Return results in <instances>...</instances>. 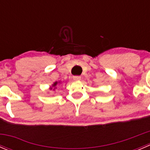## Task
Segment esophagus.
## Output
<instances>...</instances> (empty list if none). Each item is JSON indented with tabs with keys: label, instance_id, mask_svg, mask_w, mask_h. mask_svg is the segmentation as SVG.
Wrapping results in <instances>:
<instances>
[{
	"label": "esophagus",
	"instance_id": "34e87169",
	"mask_svg": "<svg viewBox=\"0 0 150 150\" xmlns=\"http://www.w3.org/2000/svg\"><path fill=\"white\" fill-rule=\"evenodd\" d=\"M73 80L75 81H79L81 80V76H74Z\"/></svg>",
	"mask_w": 150,
	"mask_h": 150
}]
</instances>
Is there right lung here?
<instances>
[{
  "mask_svg": "<svg viewBox=\"0 0 150 150\" xmlns=\"http://www.w3.org/2000/svg\"><path fill=\"white\" fill-rule=\"evenodd\" d=\"M61 83H62V81H56V82H54V83L51 85V86H50L49 87V89L50 91H52V93H54V92H56V89L57 88V86L58 84H61Z\"/></svg>",
  "mask_w": 150,
  "mask_h": 150,
  "instance_id": "add662e5",
  "label": "right lung"
}]
</instances>
